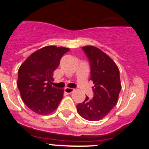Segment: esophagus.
Segmentation results:
<instances>
[{
	"instance_id": "obj_1",
	"label": "esophagus",
	"mask_w": 149,
	"mask_h": 149,
	"mask_svg": "<svg viewBox=\"0 0 149 149\" xmlns=\"http://www.w3.org/2000/svg\"><path fill=\"white\" fill-rule=\"evenodd\" d=\"M74 89H72V88L65 87V89H64V92H65V93H67V94H70V93H72Z\"/></svg>"
}]
</instances>
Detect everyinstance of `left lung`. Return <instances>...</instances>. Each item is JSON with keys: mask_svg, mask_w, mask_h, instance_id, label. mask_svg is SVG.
<instances>
[{"mask_svg": "<svg viewBox=\"0 0 149 149\" xmlns=\"http://www.w3.org/2000/svg\"><path fill=\"white\" fill-rule=\"evenodd\" d=\"M83 51L90 65L93 98L86 97L77 105L79 115L89 121H98L106 116L116 104L121 91L119 70L110 56L94 46H85Z\"/></svg>", "mask_w": 149, "mask_h": 149, "instance_id": "obj_1", "label": "left lung"}]
</instances>
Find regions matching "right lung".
<instances>
[{"label":"right lung","instance_id":"obj_1","mask_svg":"<svg viewBox=\"0 0 149 149\" xmlns=\"http://www.w3.org/2000/svg\"><path fill=\"white\" fill-rule=\"evenodd\" d=\"M69 48L46 46L29 56L18 69V88L28 108L40 115L54 111L62 98L63 89L51 86L54 72Z\"/></svg>","mask_w":149,"mask_h":149}]
</instances>
